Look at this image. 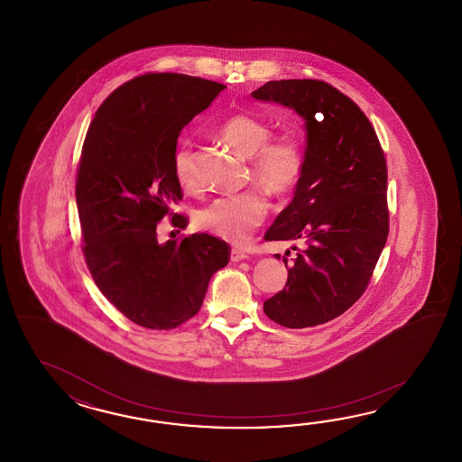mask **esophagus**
Listing matches in <instances>:
<instances>
[{"label": "esophagus", "mask_w": 462, "mask_h": 462, "mask_svg": "<svg viewBox=\"0 0 462 462\" xmlns=\"http://www.w3.org/2000/svg\"><path fill=\"white\" fill-rule=\"evenodd\" d=\"M247 257H249V255L245 254V251H241V249H233V251H231V261H233V263L245 261Z\"/></svg>", "instance_id": "obj_1"}]
</instances>
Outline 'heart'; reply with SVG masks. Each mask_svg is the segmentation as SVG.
I'll list each match as a JSON object with an SVG mask.
<instances>
[{"label": "heart", "instance_id": "b5f03b06", "mask_svg": "<svg viewBox=\"0 0 462 462\" xmlns=\"http://www.w3.org/2000/svg\"><path fill=\"white\" fill-rule=\"evenodd\" d=\"M217 135L243 157L249 158L251 177L275 197L291 193L304 177L307 152L302 138L295 134L273 138V127L265 120L239 114L223 122ZM173 173L180 187L193 189L197 185L189 142H181L175 150ZM265 217L267 203L263 193L247 189L211 199L198 209L195 221L203 231L235 245H245L264 223Z\"/></svg>", "mask_w": 462, "mask_h": 462}]
</instances>
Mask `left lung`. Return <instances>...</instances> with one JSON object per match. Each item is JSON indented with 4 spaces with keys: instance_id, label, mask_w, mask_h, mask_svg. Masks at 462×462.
Segmentation results:
<instances>
[{
    "instance_id": "8db88e82",
    "label": "left lung",
    "mask_w": 462,
    "mask_h": 462,
    "mask_svg": "<svg viewBox=\"0 0 462 462\" xmlns=\"http://www.w3.org/2000/svg\"><path fill=\"white\" fill-rule=\"evenodd\" d=\"M251 96L295 108L307 128L304 177L264 236L305 245L264 312L287 328L325 324L362 297L388 237L383 148L354 100L324 80H269Z\"/></svg>"
}]
</instances>
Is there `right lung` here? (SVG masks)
<instances>
[{
  "mask_svg": "<svg viewBox=\"0 0 462 462\" xmlns=\"http://www.w3.org/2000/svg\"><path fill=\"white\" fill-rule=\"evenodd\" d=\"M226 86L147 72L116 88L88 125L76 175L82 253L94 282L134 324L170 330L201 309L231 247L207 233L160 245L157 225L183 198L173 173L178 135Z\"/></svg>",
  "mask_w": 462,
  "mask_h": 462,
  "instance_id": "obj_1",
  "label": "right lung"
}]
</instances>
